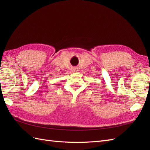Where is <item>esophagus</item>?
Returning a JSON list of instances; mask_svg holds the SVG:
<instances>
[{
  "mask_svg": "<svg viewBox=\"0 0 150 150\" xmlns=\"http://www.w3.org/2000/svg\"><path fill=\"white\" fill-rule=\"evenodd\" d=\"M78 71H79V69L77 68H72V71L73 73H77Z\"/></svg>",
  "mask_w": 150,
  "mask_h": 150,
  "instance_id": "obj_1",
  "label": "esophagus"
}]
</instances>
